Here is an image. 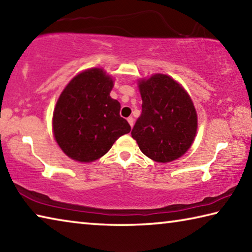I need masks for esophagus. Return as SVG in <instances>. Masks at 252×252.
Returning a JSON list of instances; mask_svg holds the SVG:
<instances>
[{
	"label": "esophagus",
	"instance_id": "1",
	"mask_svg": "<svg viewBox=\"0 0 252 252\" xmlns=\"http://www.w3.org/2000/svg\"><path fill=\"white\" fill-rule=\"evenodd\" d=\"M127 121H128V123H129V125H130V127H133L134 126V122H135V119H134V117H128L127 118Z\"/></svg>",
	"mask_w": 252,
	"mask_h": 252
}]
</instances>
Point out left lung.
Here are the masks:
<instances>
[{
  "label": "left lung",
  "instance_id": "left-lung-1",
  "mask_svg": "<svg viewBox=\"0 0 252 252\" xmlns=\"http://www.w3.org/2000/svg\"><path fill=\"white\" fill-rule=\"evenodd\" d=\"M142 115L131 137L144 155L170 162L188 152L195 140L198 117L190 95L169 75L156 73L138 79Z\"/></svg>",
  "mask_w": 252,
  "mask_h": 252
}]
</instances>
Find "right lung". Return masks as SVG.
<instances>
[{"mask_svg":"<svg viewBox=\"0 0 252 252\" xmlns=\"http://www.w3.org/2000/svg\"><path fill=\"white\" fill-rule=\"evenodd\" d=\"M114 78L101 67L82 70L70 79L56 101L52 130L70 159L92 162L103 157L130 126L119 116L121 104L110 97Z\"/></svg>","mask_w":252,"mask_h":252,"instance_id":"1","label":"right lung"}]
</instances>
